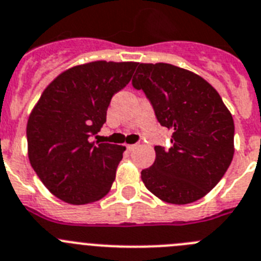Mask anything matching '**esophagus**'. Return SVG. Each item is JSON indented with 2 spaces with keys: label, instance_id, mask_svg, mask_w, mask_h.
Wrapping results in <instances>:
<instances>
[{
  "label": "esophagus",
  "instance_id": "esophagus-1",
  "mask_svg": "<svg viewBox=\"0 0 261 261\" xmlns=\"http://www.w3.org/2000/svg\"><path fill=\"white\" fill-rule=\"evenodd\" d=\"M136 147H137V145H136V143H135V145H126V149H128L129 151H133Z\"/></svg>",
  "mask_w": 261,
  "mask_h": 261
}]
</instances>
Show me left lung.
I'll list each match as a JSON object with an SVG mask.
<instances>
[{"label": "left lung", "instance_id": "left-lung-1", "mask_svg": "<svg viewBox=\"0 0 261 261\" xmlns=\"http://www.w3.org/2000/svg\"><path fill=\"white\" fill-rule=\"evenodd\" d=\"M132 85L142 89L171 147L155 146V162L141 172L155 197L173 204L200 199L217 185L234 155L233 116L211 84L168 63H136Z\"/></svg>", "mask_w": 261, "mask_h": 261}]
</instances>
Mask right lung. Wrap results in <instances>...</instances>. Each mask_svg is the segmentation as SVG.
I'll list each match as a JSON object with an SVG mask.
<instances>
[{
	"label": "right lung",
	"instance_id": "1",
	"mask_svg": "<svg viewBox=\"0 0 261 261\" xmlns=\"http://www.w3.org/2000/svg\"><path fill=\"white\" fill-rule=\"evenodd\" d=\"M135 62L97 61L57 76L27 123L28 158L47 190L71 204H87L111 189L124 146L93 142L115 93L126 87ZM97 138V137H95Z\"/></svg>",
	"mask_w": 261,
	"mask_h": 261
}]
</instances>
